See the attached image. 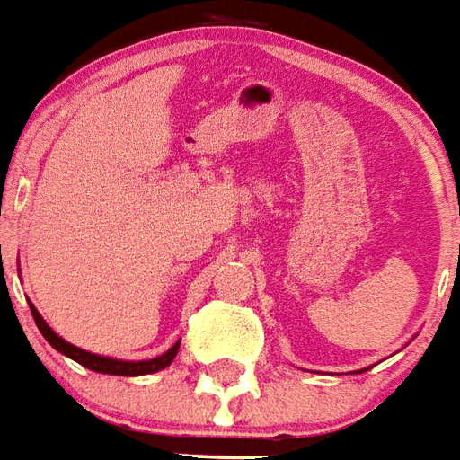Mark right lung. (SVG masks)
I'll use <instances>...</instances> for the list:
<instances>
[{
	"label": "right lung",
	"instance_id": "obj_1",
	"mask_svg": "<svg viewBox=\"0 0 460 460\" xmlns=\"http://www.w3.org/2000/svg\"><path fill=\"white\" fill-rule=\"evenodd\" d=\"M2 272H4V267H2ZM29 307H31V317H34V322H37L39 332L44 334V340H47L54 349L61 351V354L68 357V359L79 361L81 367H86V369L99 371V374H113V376H143V374H155V371L171 367L172 359H175V354H178V347H181V341H175L165 354L155 357V359H143V361H120V359H111V357H99V354H91V351L79 349V347L68 344L66 340H61L57 332L44 322V317L39 314L37 307H34V305H29Z\"/></svg>",
	"mask_w": 460,
	"mask_h": 460
}]
</instances>
